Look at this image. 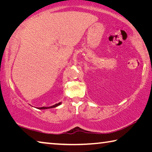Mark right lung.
<instances>
[{
	"instance_id": "right-lung-1",
	"label": "right lung",
	"mask_w": 152,
	"mask_h": 152,
	"mask_svg": "<svg viewBox=\"0 0 152 152\" xmlns=\"http://www.w3.org/2000/svg\"><path fill=\"white\" fill-rule=\"evenodd\" d=\"M61 104V102H59V103L57 104H55L54 105H52V106L51 107H38L37 109H51V108H55V107H57L59 105H60Z\"/></svg>"
}]
</instances>
